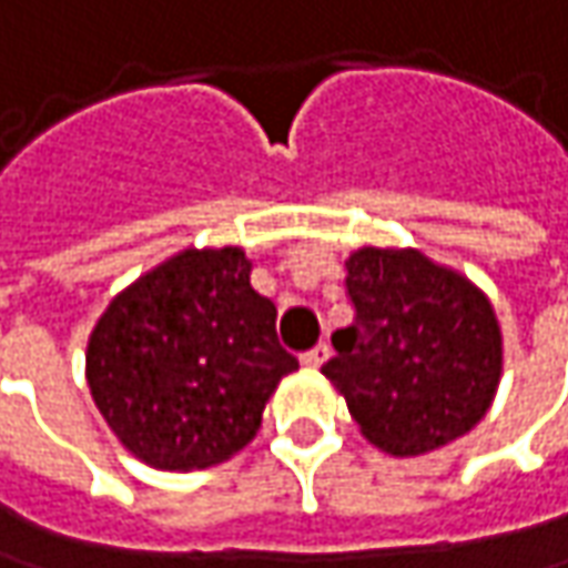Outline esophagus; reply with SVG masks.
Listing matches in <instances>:
<instances>
[{
    "label": "esophagus",
    "instance_id": "1",
    "mask_svg": "<svg viewBox=\"0 0 568 568\" xmlns=\"http://www.w3.org/2000/svg\"><path fill=\"white\" fill-rule=\"evenodd\" d=\"M329 354H333L329 345H326V342H320V345H314L311 351H304V354H301V361H304V366H323L326 361H329Z\"/></svg>",
    "mask_w": 568,
    "mask_h": 568
}]
</instances>
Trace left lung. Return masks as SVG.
Wrapping results in <instances>:
<instances>
[{"label": "left lung", "mask_w": 568, "mask_h": 568, "mask_svg": "<svg viewBox=\"0 0 568 568\" xmlns=\"http://www.w3.org/2000/svg\"><path fill=\"white\" fill-rule=\"evenodd\" d=\"M345 292L354 323L323 373L366 438L416 457L473 429L500 379V329L476 285L419 252L361 248Z\"/></svg>", "instance_id": "obj_1"}]
</instances>
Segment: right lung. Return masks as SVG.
<instances>
[{
  "label": "right lung",
  "mask_w": 568,
  "mask_h": 568,
  "mask_svg": "<svg viewBox=\"0 0 568 568\" xmlns=\"http://www.w3.org/2000/svg\"><path fill=\"white\" fill-rule=\"evenodd\" d=\"M239 248L183 252L108 304L87 351L92 400L130 454L204 469L261 429L298 357L276 338V304L248 283Z\"/></svg>",
  "instance_id": "right-lung-1"
}]
</instances>
